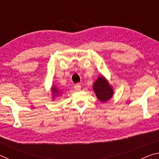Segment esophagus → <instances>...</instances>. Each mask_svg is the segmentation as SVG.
<instances>
[{"mask_svg":"<svg viewBox=\"0 0 159 159\" xmlns=\"http://www.w3.org/2000/svg\"><path fill=\"white\" fill-rule=\"evenodd\" d=\"M74 89L76 90H80V88H81V86H80V84H79V83H76V84H75L74 86Z\"/></svg>","mask_w":159,"mask_h":159,"instance_id":"34e87169","label":"esophagus"}]
</instances>
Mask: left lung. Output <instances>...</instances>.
Masks as SVG:
<instances>
[{
  "label": "left lung",
  "instance_id": "8db88e82",
  "mask_svg": "<svg viewBox=\"0 0 159 159\" xmlns=\"http://www.w3.org/2000/svg\"><path fill=\"white\" fill-rule=\"evenodd\" d=\"M93 89L97 98L102 102L108 101L113 95V89L103 76H99L93 85Z\"/></svg>",
  "mask_w": 159,
  "mask_h": 159
}]
</instances>
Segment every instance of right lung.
<instances>
[{"label": "right lung", "instance_id": "1", "mask_svg": "<svg viewBox=\"0 0 159 159\" xmlns=\"http://www.w3.org/2000/svg\"><path fill=\"white\" fill-rule=\"evenodd\" d=\"M52 92L54 93V95H55V94H57L59 93V91L55 87H52Z\"/></svg>", "mask_w": 159, "mask_h": 159}]
</instances>
